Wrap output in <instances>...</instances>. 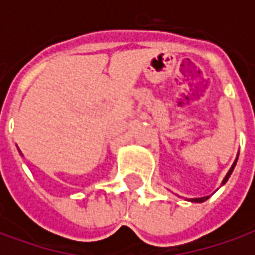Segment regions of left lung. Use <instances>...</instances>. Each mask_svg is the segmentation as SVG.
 <instances>
[{"instance_id": "8db88e82", "label": "left lung", "mask_w": 255, "mask_h": 255, "mask_svg": "<svg viewBox=\"0 0 255 255\" xmlns=\"http://www.w3.org/2000/svg\"><path fill=\"white\" fill-rule=\"evenodd\" d=\"M238 157H239V154H236L235 161H234V164L231 165L230 171L227 172V175H225V177L223 179V182H221V186H224L225 183H227V180L230 179L231 173H232V171H234V168H235V165H236V162H238ZM208 198H209V195H208V197H201V198H186V201H188V202H194V203H201V202H205V201H206Z\"/></svg>"}]
</instances>
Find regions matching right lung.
Returning <instances> with one entry per match:
<instances>
[{"mask_svg": "<svg viewBox=\"0 0 255 255\" xmlns=\"http://www.w3.org/2000/svg\"><path fill=\"white\" fill-rule=\"evenodd\" d=\"M19 153H20V150H19ZM20 154H21V153H20Z\"/></svg>", "mask_w": 255, "mask_h": 255, "instance_id": "right-lung-1", "label": "right lung"}]
</instances>
